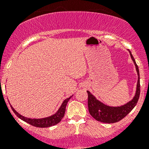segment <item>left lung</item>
<instances>
[{"instance_id":"left-lung-1","label":"left lung","mask_w":149,"mask_h":149,"mask_svg":"<svg viewBox=\"0 0 149 149\" xmlns=\"http://www.w3.org/2000/svg\"><path fill=\"white\" fill-rule=\"evenodd\" d=\"M128 51L130 52L132 61H133L136 66L138 74V82L135 96L130 101L125 104L118 107H112L105 104L100 100H97V98L93 94H91L90 91H87L88 111L90 115L97 121L105 123H114L121 120L135 107L139 101L140 96V75L139 67L130 51Z\"/></svg>"}]
</instances>
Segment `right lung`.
I'll return each mask as SVG.
<instances>
[{
    "label": "right lung",
    "mask_w": 149,
    "mask_h": 149,
    "mask_svg": "<svg viewBox=\"0 0 149 149\" xmlns=\"http://www.w3.org/2000/svg\"><path fill=\"white\" fill-rule=\"evenodd\" d=\"M72 96L71 97H68V98H67L66 100H65L63 102L61 106L60 107L58 110L57 111L54 115H51V116H49V117H47V118H39V119H35V118H33L32 119V118H26V117L22 116V115H20L19 112H17L16 110H15L14 108H13L11 105L10 104V105L12 110H13V112L16 114V116H17L18 118H20L21 120H22L23 121L26 122V123L31 125L35 126V127H48L52 125H57L58 123H60V122L61 121V120H62L63 118L64 117V115H65V107H66V105H67L68 102L69 100L71 98Z\"/></svg>",
    "instance_id": "1"
}]
</instances>
